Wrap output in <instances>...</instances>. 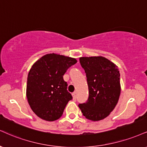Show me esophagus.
Segmentation results:
<instances>
[{"instance_id":"obj_1","label":"esophagus","mask_w":147,"mask_h":147,"mask_svg":"<svg viewBox=\"0 0 147 147\" xmlns=\"http://www.w3.org/2000/svg\"><path fill=\"white\" fill-rule=\"evenodd\" d=\"M72 98H73L74 100H76V92H75L72 93Z\"/></svg>"}]
</instances>
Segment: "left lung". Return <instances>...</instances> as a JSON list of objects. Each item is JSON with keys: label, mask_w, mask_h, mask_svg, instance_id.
<instances>
[{"label": "left lung", "mask_w": 147, "mask_h": 147, "mask_svg": "<svg viewBox=\"0 0 147 147\" xmlns=\"http://www.w3.org/2000/svg\"><path fill=\"white\" fill-rule=\"evenodd\" d=\"M80 63L87 77L89 97L79 107L87 119L98 121L110 114L121 94L118 66L102 56L82 57Z\"/></svg>", "instance_id": "8db88e82"}]
</instances>
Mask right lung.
I'll list each match as a JSON object with an SVG mask.
<instances>
[{"mask_svg": "<svg viewBox=\"0 0 147 147\" xmlns=\"http://www.w3.org/2000/svg\"><path fill=\"white\" fill-rule=\"evenodd\" d=\"M77 62L75 58L49 53L33 63L28 74L26 95L31 109L38 117L47 121L61 117L72 98L63 76Z\"/></svg>", "mask_w": 147, "mask_h": 147, "instance_id": "right-lung-1", "label": "right lung"}]
</instances>
